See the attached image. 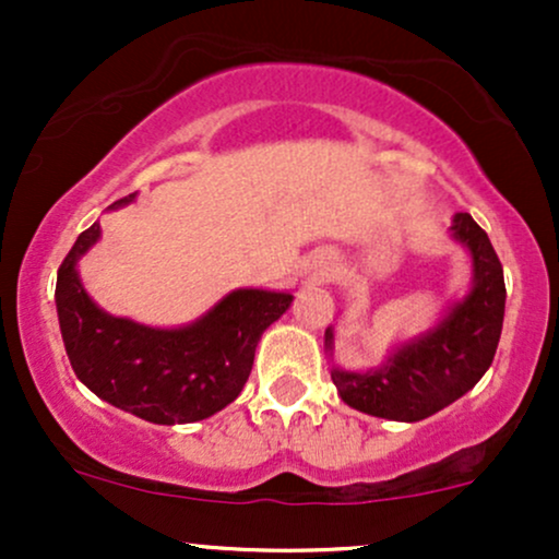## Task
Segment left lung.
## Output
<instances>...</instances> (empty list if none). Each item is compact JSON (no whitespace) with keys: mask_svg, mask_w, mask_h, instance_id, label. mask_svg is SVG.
<instances>
[{"mask_svg":"<svg viewBox=\"0 0 559 559\" xmlns=\"http://www.w3.org/2000/svg\"><path fill=\"white\" fill-rule=\"evenodd\" d=\"M449 236L471 254L473 278L426 333L400 342L378 368L346 370L333 362V329H325L331 381L349 407L400 423L431 418L484 378L504 320V273L489 236L467 213H457Z\"/></svg>","mask_w":559,"mask_h":559,"instance_id":"left-lung-1","label":"left lung"}]
</instances>
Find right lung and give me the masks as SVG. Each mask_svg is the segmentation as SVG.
Wrapping results in <instances>:
<instances>
[{"label":"right lung","mask_w":559,"mask_h":559,"mask_svg":"<svg viewBox=\"0 0 559 559\" xmlns=\"http://www.w3.org/2000/svg\"><path fill=\"white\" fill-rule=\"evenodd\" d=\"M133 199L128 194L107 210ZM99 236V223L83 230L57 271V318L79 381L112 407L157 426L197 423L228 407L252 373L260 336L292 307V294L234 288L178 329L110 316L79 275L81 258Z\"/></svg>","instance_id":"right-lung-1"}]
</instances>
